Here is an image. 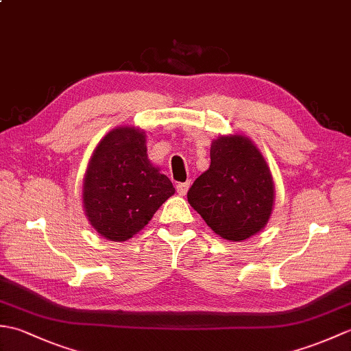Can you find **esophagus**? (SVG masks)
I'll return each mask as SVG.
<instances>
[{
	"mask_svg": "<svg viewBox=\"0 0 351 351\" xmlns=\"http://www.w3.org/2000/svg\"><path fill=\"white\" fill-rule=\"evenodd\" d=\"M190 189V182H180L176 185V191L180 196H185Z\"/></svg>",
	"mask_w": 351,
	"mask_h": 351,
	"instance_id": "esophagus-1",
	"label": "esophagus"
}]
</instances>
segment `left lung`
Here are the masks:
<instances>
[{"label": "left lung", "instance_id": "1", "mask_svg": "<svg viewBox=\"0 0 351 351\" xmlns=\"http://www.w3.org/2000/svg\"><path fill=\"white\" fill-rule=\"evenodd\" d=\"M211 166L193 182L189 204L215 234L241 243L264 229L274 204V182L263 154L244 136L211 143Z\"/></svg>", "mask_w": 351, "mask_h": 351}]
</instances>
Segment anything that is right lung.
<instances>
[{"instance_id": "right-lung-1", "label": "right lung", "mask_w": 351, "mask_h": 351, "mask_svg": "<svg viewBox=\"0 0 351 351\" xmlns=\"http://www.w3.org/2000/svg\"><path fill=\"white\" fill-rule=\"evenodd\" d=\"M173 193L169 178L147 158L145 131L119 126L99 141L88 161L83 206L101 237L126 241Z\"/></svg>"}]
</instances>
